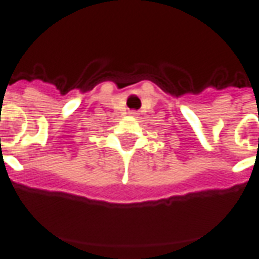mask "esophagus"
<instances>
[{
    "label": "esophagus",
    "mask_w": 259,
    "mask_h": 259,
    "mask_svg": "<svg viewBox=\"0 0 259 259\" xmlns=\"http://www.w3.org/2000/svg\"><path fill=\"white\" fill-rule=\"evenodd\" d=\"M130 115H131V116H138V112H136V111H131Z\"/></svg>",
    "instance_id": "obj_1"
}]
</instances>
